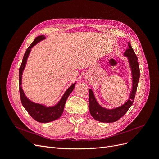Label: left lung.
<instances>
[{"label":"left lung","mask_w":159,"mask_h":159,"mask_svg":"<svg viewBox=\"0 0 159 159\" xmlns=\"http://www.w3.org/2000/svg\"><path fill=\"white\" fill-rule=\"evenodd\" d=\"M129 48L125 52L124 55L127 56L131 66L133 76L132 91L127 102L121 106L113 109H107L101 107L95 100V96L91 89H89V111L93 119L103 123H112L117 121L127 113L128 109L133 103L135 97L137 85L140 78V70L138 63V58L132 48L130 42H128Z\"/></svg>","instance_id":"left-lung-1"}]
</instances>
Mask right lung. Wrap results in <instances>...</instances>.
Segmentation results:
<instances>
[{
  "instance_id": "obj_1",
  "label": "right lung",
  "mask_w": 159,
  "mask_h": 159,
  "mask_svg": "<svg viewBox=\"0 0 159 159\" xmlns=\"http://www.w3.org/2000/svg\"><path fill=\"white\" fill-rule=\"evenodd\" d=\"M44 36L43 35L37 36L35 38L34 40L33 41V42L27 48L25 55H24L21 66L20 67V68H19V91H20V100L22 104L24 107L26 109L28 113L30 114V116L34 119H35L36 121L40 123H48L53 121L61 117L62 113H63L66 100L68 99V96L70 95V93L72 92V91L74 89L75 85L76 84L74 83V84H72L70 87L67 89V91L64 94L63 97L60 99L59 103L56 105L55 106H53L51 107H46L44 106V105L33 103L30 102V101L26 97L21 87L22 71L24 69H25V67L26 63V60L28 58V54H30L31 48L36 45L38 42L44 39Z\"/></svg>"
}]
</instances>
